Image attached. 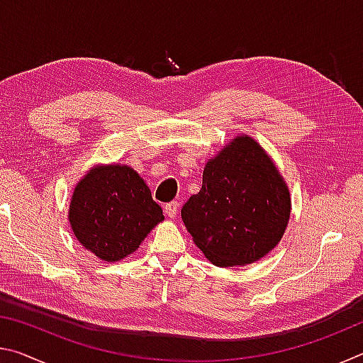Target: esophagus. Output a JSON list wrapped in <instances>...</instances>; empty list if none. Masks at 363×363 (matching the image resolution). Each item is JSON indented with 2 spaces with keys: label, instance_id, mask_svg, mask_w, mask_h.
Returning a JSON list of instances; mask_svg holds the SVG:
<instances>
[{
  "label": "esophagus",
  "instance_id": "1",
  "mask_svg": "<svg viewBox=\"0 0 363 363\" xmlns=\"http://www.w3.org/2000/svg\"><path fill=\"white\" fill-rule=\"evenodd\" d=\"M163 210L168 218H174L177 214V210H179V201H169V203L164 205Z\"/></svg>",
  "mask_w": 363,
  "mask_h": 363
}]
</instances>
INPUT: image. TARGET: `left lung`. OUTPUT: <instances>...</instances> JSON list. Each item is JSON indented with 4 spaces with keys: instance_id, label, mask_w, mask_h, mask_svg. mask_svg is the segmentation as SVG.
<instances>
[{
    "instance_id": "1",
    "label": "left lung",
    "mask_w": 363,
    "mask_h": 363,
    "mask_svg": "<svg viewBox=\"0 0 363 363\" xmlns=\"http://www.w3.org/2000/svg\"><path fill=\"white\" fill-rule=\"evenodd\" d=\"M290 208V192L272 160L242 136L206 163L200 192L181 216L208 259L229 267L266 256L284 235Z\"/></svg>"
}]
</instances>
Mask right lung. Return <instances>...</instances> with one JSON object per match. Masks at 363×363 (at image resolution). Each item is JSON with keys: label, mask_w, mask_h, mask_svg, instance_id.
<instances>
[{"label": "right lung", "mask_w": 363, "mask_h": 363, "mask_svg": "<svg viewBox=\"0 0 363 363\" xmlns=\"http://www.w3.org/2000/svg\"><path fill=\"white\" fill-rule=\"evenodd\" d=\"M69 219L86 250L113 262L136 251L164 216L136 171L112 164L91 169L78 182Z\"/></svg>", "instance_id": "1"}]
</instances>
